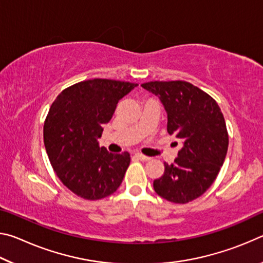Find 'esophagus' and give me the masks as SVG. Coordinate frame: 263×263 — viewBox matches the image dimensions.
<instances>
[{
	"label": "esophagus",
	"instance_id": "1",
	"mask_svg": "<svg viewBox=\"0 0 263 263\" xmlns=\"http://www.w3.org/2000/svg\"><path fill=\"white\" fill-rule=\"evenodd\" d=\"M135 157H136L137 159L141 160V161H148V160H151V158H149V157H146V155L141 154V153H136V154H135Z\"/></svg>",
	"mask_w": 263,
	"mask_h": 263
}]
</instances>
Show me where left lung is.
I'll list each match as a JSON object with an SVG mask.
<instances>
[{"label": "left lung", "mask_w": 263, "mask_h": 263, "mask_svg": "<svg viewBox=\"0 0 263 263\" xmlns=\"http://www.w3.org/2000/svg\"><path fill=\"white\" fill-rule=\"evenodd\" d=\"M157 95L167 112V131L183 141L174 163L153 186L160 197L184 204L202 196L215 182L229 147V133L219 105L202 89L185 81L141 84Z\"/></svg>", "instance_id": "left-lung-1"}]
</instances>
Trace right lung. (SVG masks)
Returning a JSON list of instances; mask_svg holds the SVG:
<instances>
[{"label":"right lung","instance_id":"right-lung-1","mask_svg":"<svg viewBox=\"0 0 263 263\" xmlns=\"http://www.w3.org/2000/svg\"><path fill=\"white\" fill-rule=\"evenodd\" d=\"M137 83L92 79L66 88L44 123V144L57 176L79 197L96 201L119 188L130 164L127 152L109 153L97 139L118 101Z\"/></svg>","mask_w":263,"mask_h":263}]
</instances>
